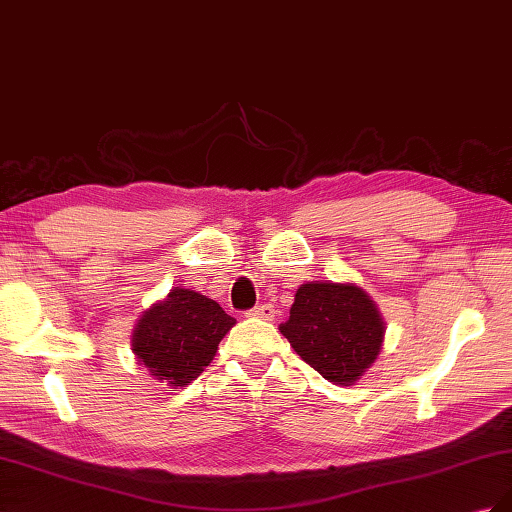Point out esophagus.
Here are the masks:
<instances>
[{"label": "esophagus", "mask_w": 512, "mask_h": 512, "mask_svg": "<svg viewBox=\"0 0 512 512\" xmlns=\"http://www.w3.org/2000/svg\"><path fill=\"white\" fill-rule=\"evenodd\" d=\"M273 314H275V309L271 303H258L254 309H250V316L265 318V320H271Z\"/></svg>", "instance_id": "1"}]
</instances>
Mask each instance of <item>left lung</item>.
I'll return each instance as SVG.
<instances>
[{"instance_id":"8db88e82","label":"left lung","mask_w":512,"mask_h":512,"mask_svg":"<svg viewBox=\"0 0 512 512\" xmlns=\"http://www.w3.org/2000/svg\"><path fill=\"white\" fill-rule=\"evenodd\" d=\"M301 359L322 378L352 384L376 361L384 322L367 292L350 284H303L280 327Z\"/></svg>"}]
</instances>
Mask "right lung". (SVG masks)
I'll list each match as a JSON object with an SVG mask.
<instances>
[{"label": "right lung", "instance_id": "obj_1", "mask_svg": "<svg viewBox=\"0 0 512 512\" xmlns=\"http://www.w3.org/2000/svg\"><path fill=\"white\" fill-rule=\"evenodd\" d=\"M230 318L213 299L175 288L164 303L151 307L132 335V350L151 376L185 386L203 374L230 331Z\"/></svg>", "mask_w": 512, "mask_h": 512}]
</instances>
